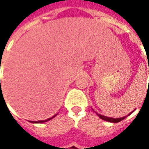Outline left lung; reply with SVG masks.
Here are the masks:
<instances>
[{
    "mask_svg": "<svg viewBox=\"0 0 149 149\" xmlns=\"http://www.w3.org/2000/svg\"><path fill=\"white\" fill-rule=\"evenodd\" d=\"M134 111L131 112L129 114H131V113H132ZM95 113H96V112H95ZM96 114H97V115H98L101 119H103V120H104V121H107V122H110V123H118V122H120L121 120H123V119H124V118H126V116H125V117L116 118H114L106 117V116H104V115H101V114L98 113H96ZM129 114H128V116H129Z\"/></svg>",
    "mask_w": 149,
    "mask_h": 149,
    "instance_id": "obj_1",
    "label": "left lung"
}]
</instances>
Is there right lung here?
<instances>
[{"instance_id": "obj_1", "label": "right lung", "mask_w": 149, "mask_h": 149, "mask_svg": "<svg viewBox=\"0 0 149 149\" xmlns=\"http://www.w3.org/2000/svg\"><path fill=\"white\" fill-rule=\"evenodd\" d=\"M1 81V79H0ZM57 114H54L53 117L51 118H47V119H45V120H39V121H31V123H45V122H47V121H49L50 119H52L53 118H54L56 116Z\"/></svg>"}]
</instances>
